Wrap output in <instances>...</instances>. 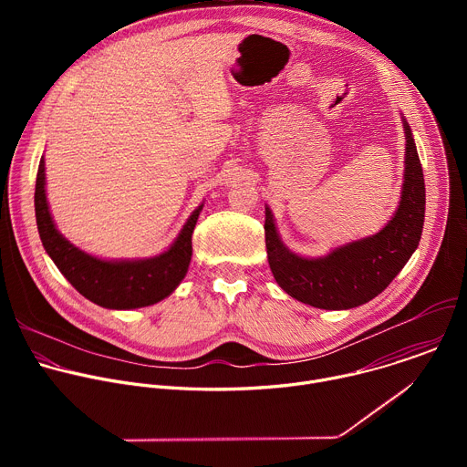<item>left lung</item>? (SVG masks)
Here are the masks:
<instances>
[{
	"label": "left lung",
	"instance_id": "left-lung-1",
	"mask_svg": "<svg viewBox=\"0 0 467 467\" xmlns=\"http://www.w3.org/2000/svg\"><path fill=\"white\" fill-rule=\"evenodd\" d=\"M407 150L401 202L377 234L340 245L319 258L292 253L279 238L272 211L265 207V249L277 285L294 299L325 310H348L377 297L403 270L416 251L425 222V181L403 118Z\"/></svg>",
	"mask_w": 467,
	"mask_h": 467
}]
</instances>
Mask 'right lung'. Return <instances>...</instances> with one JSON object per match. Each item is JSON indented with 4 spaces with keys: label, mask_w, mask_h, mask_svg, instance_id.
Instances as JSON below:
<instances>
[{
    "label": "right lung",
    "mask_w": 467,
    "mask_h": 467,
    "mask_svg": "<svg viewBox=\"0 0 467 467\" xmlns=\"http://www.w3.org/2000/svg\"><path fill=\"white\" fill-rule=\"evenodd\" d=\"M199 205L186 220L168 251L140 260H101L66 240L55 227L47 197L46 168L40 159L35 186V214L46 253L60 274L88 301L114 310L142 308L168 297L188 272L192 258V233L197 223Z\"/></svg>",
    "instance_id": "obj_1"
}]
</instances>
